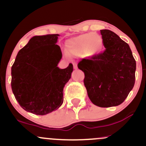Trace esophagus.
I'll return each instance as SVG.
<instances>
[{
    "mask_svg": "<svg viewBox=\"0 0 146 146\" xmlns=\"http://www.w3.org/2000/svg\"><path fill=\"white\" fill-rule=\"evenodd\" d=\"M73 68H74V69H77V68H78V66H77V64L73 63Z\"/></svg>",
    "mask_w": 146,
    "mask_h": 146,
    "instance_id": "esophagus-1",
    "label": "esophagus"
}]
</instances>
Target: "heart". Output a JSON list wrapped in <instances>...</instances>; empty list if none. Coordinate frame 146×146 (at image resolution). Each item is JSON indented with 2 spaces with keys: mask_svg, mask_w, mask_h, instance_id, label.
I'll use <instances>...</instances> for the list:
<instances>
[{
  "mask_svg": "<svg viewBox=\"0 0 146 146\" xmlns=\"http://www.w3.org/2000/svg\"><path fill=\"white\" fill-rule=\"evenodd\" d=\"M104 47L102 37L98 33H88L69 40L66 43L67 51L71 54L86 58H93L101 53Z\"/></svg>",
  "mask_w": 146,
  "mask_h": 146,
  "instance_id": "1",
  "label": "heart"
}]
</instances>
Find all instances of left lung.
I'll list each match as a JSON object with an SVG mask.
<instances>
[{
  "mask_svg": "<svg viewBox=\"0 0 146 146\" xmlns=\"http://www.w3.org/2000/svg\"><path fill=\"white\" fill-rule=\"evenodd\" d=\"M105 51L93 58H84L78 67L84 73L88 96L102 108L123 103L135 82L136 61L129 45L115 33L100 30Z\"/></svg>",
  "mask_w": 146,
  "mask_h": 146,
  "instance_id": "8db88e82",
  "label": "left lung"
}]
</instances>
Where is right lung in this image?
Masks as SVG:
<instances>
[{"mask_svg":"<svg viewBox=\"0 0 146 146\" xmlns=\"http://www.w3.org/2000/svg\"><path fill=\"white\" fill-rule=\"evenodd\" d=\"M58 34L33 36L18 51L11 66V86L16 101L26 110L44 115L63 103V89L73 71L70 63L60 69Z\"/></svg>","mask_w":146,"mask_h":146,"instance_id":"add662e5","label":"right lung"}]
</instances>
